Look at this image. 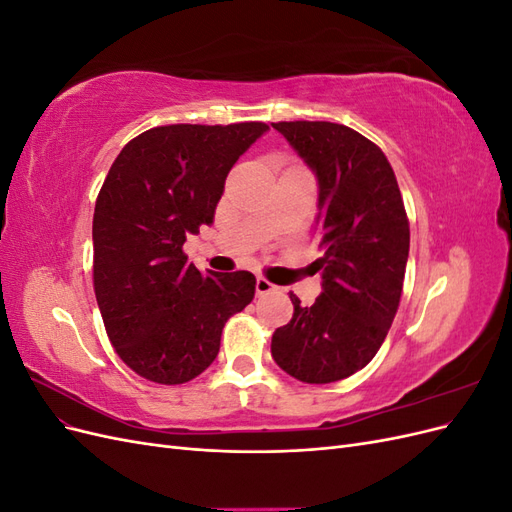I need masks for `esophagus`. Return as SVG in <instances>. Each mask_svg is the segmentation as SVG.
<instances>
[{
	"label": "esophagus",
	"instance_id": "1",
	"mask_svg": "<svg viewBox=\"0 0 512 512\" xmlns=\"http://www.w3.org/2000/svg\"><path fill=\"white\" fill-rule=\"evenodd\" d=\"M275 290H277V286L271 284L267 277H262V275L256 277V294H269V292H275Z\"/></svg>",
	"mask_w": 512,
	"mask_h": 512
}]
</instances>
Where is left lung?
<instances>
[{"mask_svg":"<svg viewBox=\"0 0 512 512\" xmlns=\"http://www.w3.org/2000/svg\"><path fill=\"white\" fill-rule=\"evenodd\" d=\"M320 185L322 294L275 329L271 354L307 384L344 380L380 350L397 314L410 250V222L382 149L331 121H277Z\"/></svg>","mask_w":512,"mask_h":512,"instance_id":"1","label":"left lung"}]
</instances>
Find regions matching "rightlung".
<instances>
[{
	"mask_svg": "<svg viewBox=\"0 0 512 512\" xmlns=\"http://www.w3.org/2000/svg\"><path fill=\"white\" fill-rule=\"evenodd\" d=\"M262 121L151 128L121 149L94 211V290L108 339L134 374L183 384L215 361L230 316L250 305V271L200 273L185 235L211 224Z\"/></svg>",
	"mask_w": 512,
	"mask_h": 512,
	"instance_id": "obj_1",
	"label": "right lung"
}]
</instances>
